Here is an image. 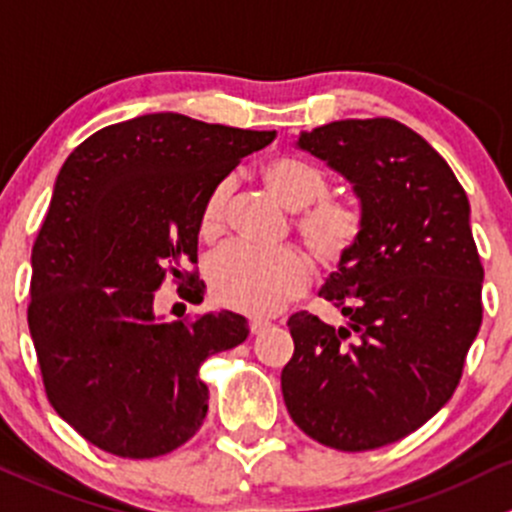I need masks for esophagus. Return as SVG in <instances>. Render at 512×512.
<instances>
[{
    "label": "esophagus",
    "mask_w": 512,
    "mask_h": 512,
    "mask_svg": "<svg viewBox=\"0 0 512 512\" xmlns=\"http://www.w3.org/2000/svg\"><path fill=\"white\" fill-rule=\"evenodd\" d=\"M268 325H271V323H268V320H263V318H254V320H251V323H249V328H251V333L258 335V333H263V330H266Z\"/></svg>",
    "instance_id": "esophagus-1"
}]
</instances>
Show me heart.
Listing matches in <instances>:
<instances>
[{
  "mask_svg": "<svg viewBox=\"0 0 512 512\" xmlns=\"http://www.w3.org/2000/svg\"><path fill=\"white\" fill-rule=\"evenodd\" d=\"M261 179L288 209H298V231L323 261H337L362 234V212L347 199L325 197L328 175L300 155H276L261 165ZM231 179L209 189L199 212V234L214 239L224 231ZM209 291L221 305L246 315H273L308 286V258L298 249H256L226 244L207 261Z\"/></svg>",
  "mask_w": 512,
  "mask_h": 512,
  "instance_id": "obj_1",
  "label": "heart"
}]
</instances>
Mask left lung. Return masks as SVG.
Here are the masks:
<instances>
[{
  "instance_id": "left-lung-1",
  "label": "left lung",
  "mask_w": 512,
  "mask_h": 512,
  "mask_svg": "<svg viewBox=\"0 0 512 512\" xmlns=\"http://www.w3.org/2000/svg\"><path fill=\"white\" fill-rule=\"evenodd\" d=\"M295 145L352 184L362 234L320 288L350 323L288 318L283 402L330 449H379L449 402L481 330L471 207L444 157L392 118L335 120Z\"/></svg>"
}]
</instances>
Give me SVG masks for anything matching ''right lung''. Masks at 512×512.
Masks as SVG:
<instances>
[{
    "instance_id": "right-lung-1",
    "label": "right lung",
    "mask_w": 512,
    "mask_h": 512,
    "mask_svg": "<svg viewBox=\"0 0 512 512\" xmlns=\"http://www.w3.org/2000/svg\"><path fill=\"white\" fill-rule=\"evenodd\" d=\"M273 138L152 113L98 130L63 162L31 251L29 330L51 407L98 449L155 458L202 426L199 367L249 325L229 310L162 323L152 303L167 276L197 278L187 268L209 189Z\"/></svg>"
}]
</instances>
